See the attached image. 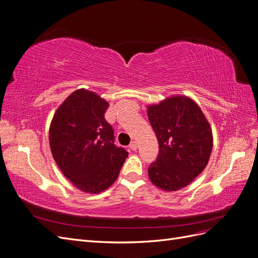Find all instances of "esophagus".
Listing matches in <instances>:
<instances>
[{
	"mask_svg": "<svg viewBox=\"0 0 258 258\" xmlns=\"http://www.w3.org/2000/svg\"><path fill=\"white\" fill-rule=\"evenodd\" d=\"M129 147L131 148V150H132V151H136V150H137V148H138V143H137L136 141H132V142L130 143Z\"/></svg>",
	"mask_w": 258,
	"mask_h": 258,
	"instance_id": "1",
	"label": "esophagus"
}]
</instances>
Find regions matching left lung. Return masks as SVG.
<instances>
[{
  "instance_id": "8db88e82",
  "label": "left lung",
  "mask_w": 258,
  "mask_h": 258,
  "mask_svg": "<svg viewBox=\"0 0 258 258\" xmlns=\"http://www.w3.org/2000/svg\"><path fill=\"white\" fill-rule=\"evenodd\" d=\"M159 143L158 157L148 168L151 182L165 191L190 184L207 167L213 135L199 105L186 96H172L147 106Z\"/></svg>"
}]
</instances>
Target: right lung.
Returning <instances> with one entry per match:
<instances>
[{
  "mask_svg": "<svg viewBox=\"0 0 258 258\" xmlns=\"http://www.w3.org/2000/svg\"><path fill=\"white\" fill-rule=\"evenodd\" d=\"M108 102L96 92L77 89L54 112L49 127L52 157L76 188L99 194L112 186L128 152L114 144L104 114Z\"/></svg>",
  "mask_w": 258,
  "mask_h": 258,
  "instance_id": "add662e5",
  "label": "right lung"
}]
</instances>
